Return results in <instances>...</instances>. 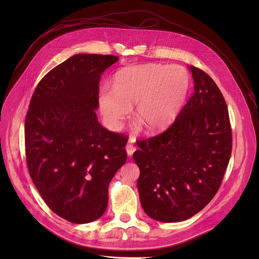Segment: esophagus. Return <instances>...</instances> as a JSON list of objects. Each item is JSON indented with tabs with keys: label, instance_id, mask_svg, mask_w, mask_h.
<instances>
[{
	"label": "esophagus",
	"instance_id": "obj_1",
	"mask_svg": "<svg viewBox=\"0 0 259 259\" xmlns=\"http://www.w3.org/2000/svg\"><path fill=\"white\" fill-rule=\"evenodd\" d=\"M136 151V146L133 145L131 142H128L127 145H126V152H127V155L129 157H131L133 155V153Z\"/></svg>",
	"mask_w": 259,
	"mask_h": 259
}]
</instances>
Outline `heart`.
<instances>
[{"instance_id": "b5f03b06", "label": "heart", "mask_w": 259, "mask_h": 259, "mask_svg": "<svg viewBox=\"0 0 259 259\" xmlns=\"http://www.w3.org/2000/svg\"><path fill=\"white\" fill-rule=\"evenodd\" d=\"M191 88L189 71L180 65L143 63L121 68L113 87L104 85L98 93V107L106 124L119 130L135 104L134 116L150 132L171 126L183 107Z\"/></svg>"}]
</instances>
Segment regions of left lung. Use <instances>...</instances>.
<instances>
[{"label":"left lung","mask_w":259,"mask_h":259,"mask_svg":"<svg viewBox=\"0 0 259 259\" xmlns=\"http://www.w3.org/2000/svg\"><path fill=\"white\" fill-rule=\"evenodd\" d=\"M195 92L174 123L138 141L133 160L144 212L161 223H179L205 208L217 193L232 154L226 100L207 73L189 66Z\"/></svg>","instance_id":"1"}]
</instances>
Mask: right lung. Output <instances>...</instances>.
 <instances>
[{"instance_id": "add662e5", "label": "right lung", "mask_w": 259, "mask_h": 259, "mask_svg": "<svg viewBox=\"0 0 259 259\" xmlns=\"http://www.w3.org/2000/svg\"><path fill=\"white\" fill-rule=\"evenodd\" d=\"M118 56L76 54L36 86L25 117L27 168L48 207L72 224L100 218L126 163L127 137L98 122L99 82Z\"/></svg>"}]
</instances>
